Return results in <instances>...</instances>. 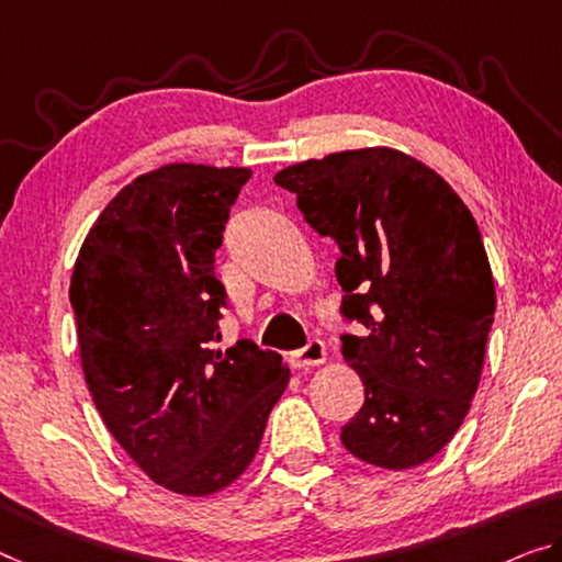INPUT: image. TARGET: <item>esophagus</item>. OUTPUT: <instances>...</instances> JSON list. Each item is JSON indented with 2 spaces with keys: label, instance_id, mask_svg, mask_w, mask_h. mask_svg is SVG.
<instances>
[{
  "label": "esophagus",
  "instance_id": "1",
  "mask_svg": "<svg viewBox=\"0 0 562 562\" xmlns=\"http://www.w3.org/2000/svg\"><path fill=\"white\" fill-rule=\"evenodd\" d=\"M324 359H326V347H324L322 339H311L306 347H301V349L289 353V361H291L293 369L316 367V364H322Z\"/></svg>",
  "mask_w": 562,
  "mask_h": 562
}]
</instances>
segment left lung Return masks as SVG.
I'll return each instance as SVG.
<instances>
[{"label":"left lung","instance_id":"obj_1","mask_svg":"<svg viewBox=\"0 0 562 562\" xmlns=\"http://www.w3.org/2000/svg\"><path fill=\"white\" fill-rule=\"evenodd\" d=\"M304 221L339 246L341 353L364 404L341 427L361 462L409 470L454 437L477 392L495 283L477 223L450 183L392 148L276 172Z\"/></svg>","mask_w":562,"mask_h":562}]
</instances>
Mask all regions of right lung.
I'll return each mask as SVG.
<instances>
[{
    "instance_id": "right-lung-1",
    "label": "right lung",
    "mask_w": 562,
    "mask_h": 562,
    "mask_svg": "<svg viewBox=\"0 0 562 562\" xmlns=\"http://www.w3.org/2000/svg\"><path fill=\"white\" fill-rule=\"evenodd\" d=\"M248 168L172 162L135 178L77 256L70 304L100 417L153 482L203 497L240 477L291 371L240 339L218 349L215 251Z\"/></svg>"
}]
</instances>
